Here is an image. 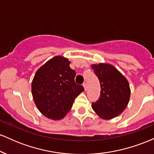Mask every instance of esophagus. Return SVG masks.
Masks as SVG:
<instances>
[{"mask_svg": "<svg viewBox=\"0 0 154 154\" xmlns=\"http://www.w3.org/2000/svg\"><path fill=\"white\" fill-rule=\"evenodd\" d=\"M83 87H84V89H85V91H87V89H88V85H87V83H84V84H83Z\"/></svg>", "mask_w": 154, "mask_h": 154, "instance_id": "esophagus-1", "label": "esophagus"}]
</instances>
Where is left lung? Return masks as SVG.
I'll use <instances>...</instances> for the list:
<instances>
[{
	"mask_svg": "<svg viewBox=\"0 0 154 154\" xmlns=\"http://www.w3.org/2000/svg\"><path fill=\"white\" fill-rule=\"evenodd\" d=\"M91 68L100 84L98 100L92 103V108L102 119L115 118L125 111L130 98V88L128 79L110 63L92 64Z\"/></svg>",
	"mask_w": 154,
	"mask_h": 154,
	"instance_id": "obj_1",
	"label": "left lung"
}]
</instances>
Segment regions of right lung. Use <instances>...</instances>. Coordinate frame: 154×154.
<instances>
[{
    "mask_svg": "<svg viewBox=\"0 0 154 154\" xmlns=\"http://www.w3.org/2000/svg\"><path fill=\"white\" fill-rule=\"evenodd\" d=\"M67 58L56 56L37 70L32 82L33 100L40 112L53 120L63 119L77 95L84 91L76 84V72Z\"/></svg>",
    "mask_w": 154,
    "mask_h": 154,
    "instance_id": "add662e5",
    "label": "right lung"
}]
</instances>
